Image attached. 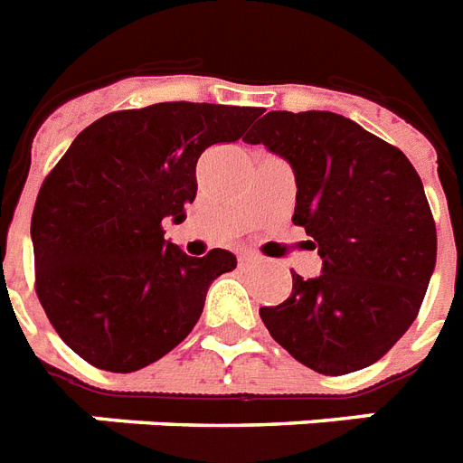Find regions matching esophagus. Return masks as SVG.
<instances>
[{"mask_svg":"<svg viewBox=\"0 0 463 463\" xmlns=\"http://www.w3.org/2000/svg\"><path fill=\"white\" fill-rule=\"evenodd\" d=\"M250 264H257V257H250V254L240 257V266H250Z\"/></svg>","mask_w":463,"mask_h":463,"instance_id":"1","label":"esophagus"}]
</instances>
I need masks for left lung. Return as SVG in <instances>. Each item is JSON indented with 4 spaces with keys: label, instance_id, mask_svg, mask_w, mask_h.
Here are the masks:
<instances>
[{
    "label": "left lung",
    "instance_id": "left-lung-1",
    "mask_svg": "<svg viewBox=\"0 0 463 463\" xmlns=\"http://www.w3.org/2000/svg\"><path fill=\"white\" fill-rule=\"evenodd\" d=\"M244 140L295 173V221L323 259L261 321L297 362L342 375L378 362L414 323L438 235L411 161L333 111H269Z\"/></svg>",
    "mask_w": 463,
    "mask_h": 463
}]
</instances>
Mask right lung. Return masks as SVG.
Returning <instances> with one entry per match:
<instances>
[{
	"instance_id": "obj_1",
	"label": "right lung",
	"mask_w": 463,
	"mask_h": 463,
	"mask_svg": "<svg viewBox=\"0 0 463 463\" xmlns=\"http://www.w3.org/2000/svg\"><path fill=\"white\" fill-rule=\"evenodd\" d=\"M259 114L164 101L101 116L71 142L40 187L30 238L40 304L75 354L130 373L190 335L209 285L238 259L187 257L164 223L185 221L206 146L240 140Z\"/></svg>"
}]
</instances>
